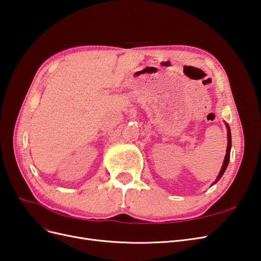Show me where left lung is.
Instances as JSON below:
<instances>
[{
	"mask_svg": "<svg viewBox=\"0 0 261 261\" xmlns=\"http://www.w3.org/2000/svg\"><path fill=\"white\" fill-rule=\"evenodd\" d=\"M226 127H227V148H226V154H225V158H224V162H223V165H222V169H221L220 171V174L218 176V178L216 179L215 183H217V181L222 177V175L224 174V172L227 168V164H228V161H230V152H231V146H232V139H231V129L230 127H228V125L226 124ZM213 183V184H215Z\"/></svg>",
	"mask_w": 261,
	"mask_h": 261,
	"instance_id": "left-lung-1",
	"label": "left lung"
}]
</instances>
